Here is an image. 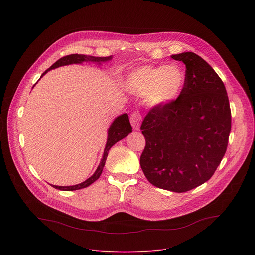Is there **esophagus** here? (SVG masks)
<instances>
[{
    "label": "esophagus",
    "mask_w": 255,
    "mask_h": 255,
    "mask_svg": "<svg viewBox=\"0 0 255 255\" xmlns=\"http://www.w3.org/2000/svg\"><path fill=\"white\" fill-rule=\"evenodd\" d=\"M141 120H142V117H141V115H140V113L138 111H135V112L132 113V115L130 117V122H131V125L133 126V128L135 130H139L140 129Z\"/></svg>",
    "instance_id": "esophagus-1"
}]
</instances>
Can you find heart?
<instances>
[{"label":"heart","instance_id":"obj_1","mask_svg":"<svg viewBox=\"0 0 255 255\" xmlns=\"http://www.w3.org/2000/svg\"><path fill=\"white\" fill-rule=\"evenodd\" d=\"M186 72L178 64L143 65L131 71L126 89L151 107H164L175 101L186 85Z\"/></svg>","mask_w":255,"mask_h":255}]
</instances>
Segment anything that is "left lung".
I'll return each instance as SVG.
<instances>
[{
    "label": "left lung",
    "instance_id": "obj_1",
    "mask_svg": "<svg viewBox=\"0 0 255 255\" xmlns=\"http://www.w3.org/2000/svg\"><path fill=\"white\" fill-rule=\"evenodd\" d=\"M171 58L186 64V85L175 101L145 116L140 165L153 186L185 193L206 183L220 164L231 111L225 86L209 63L194 52Z\"/></svg>",
    "mask_w": 255,
    "mask_h": 255
}]
</instances>
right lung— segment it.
<instances>
[{
    "label": "right lung",
    "instance_id": "obj_1",
    "mask_svg": "<svg viewBox=\"0 0 255 255\" xmlns=\"http://www.w3.org/2000/svg\"><path fill=\"white\" fill-rule=\"evenodd\" d=\"M111 59H112V55L107 56V57H96V56L85 55V54L66 55V56H63L60 59H58L56 62H54L48 69H46L43 72L40 78H42L46 74V72L49 71L50 69H53V68H56V67H59V66L68 65V64H72V63H82L84 61L95 62V63L101 64L102 62H106V61H109ZM131 132H132V127H131V124L129 122V117L126 113L118 116L117 118H115V120L113 121L110 128H109V130H108V139H107L106 147H105V150H104L103 158L101 159V162H100L97 170L95 171V173L91 177H89L87 180L83 181L82 184H79V185L69 186V187H60V186H53V185H51V186L54 189H57V190H60V191H76V190H81V189L87 188L90 185H92L93 183H95V181L100 177V175L103 171V168L105 166V162H106L109 150H110V148L113 146L114 144H116L118 141H120L121 139L128 136V134L131 133Z\"/></svg>",
    "mask_w": 255,
    "mask_h": 255
}]
</instances>
